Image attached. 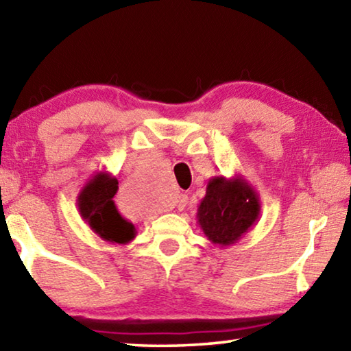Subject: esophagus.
<instances>
[{
    "label": "esophagus",
    "instance_id": "obj_1",
    "mask_svg": "<svg viewBox=\"0 0 351 351\" xmlns=\"http://www.w3.org/2000/svg\"><path fill=\"white\" fill-rule=\"evenodd\" d=\"M176 206H178V209L182 210L184 207L187 206V195H180L176 199Z\"/></svg>",
    "mask_w": 351,
    "mask_h": 351
}]
</instances>
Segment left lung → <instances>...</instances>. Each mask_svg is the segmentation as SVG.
<instances>
[{
    "label": "left lung",
    "instance_id": "left-lung-1",
    "mask_svg": "<svg viewBox=\"0 0 351 351\" xmlns=\"http://www.w3.org/2000/svg\"><path fill=\"white\" fill-rule=\"evenodd\" d=\"M260 209L258 193L243 175L213 176L198 206L197 223L212 245L226 247L255 226Z\"/></svg>",
    "mask_w": 351,
    "mask_h": 351
}]
</instances>
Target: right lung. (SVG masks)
<instances>
[{"label":"right lung","instance_id":"right-lung-1","mask_svg":"<svg viewBox=\"0 0 351 351\" xmlns=\"http://www.w3.org/2000/svg\"><path fill=\"white\" fill-rule=\"evenodd\" d=\"M117 180L108 171H99L77 197V209L94 234L112 245H127L136 237V228L117 212L114 197Z\"/></svg>","mask_w":351,"mask_h":351}]
</instances>
